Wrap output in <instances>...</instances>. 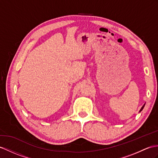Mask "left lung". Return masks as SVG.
<instances>
[{"mask_svg": "<svg viewBox=\"0 0 158 158\" xmlns=\"http://www.w3.org/2000/svg\"><path fill=\"white\" fill-rule=\"evenodd\" d=\"M144 106H145V105H143V106H142V107H141V109H140V111H139V112H141V111L142 110H143V107H144Z\"/></svg>", "mask_w": 158, "mask_h": 158, "instance_id": "1", "label": "left lung"}]
</instances>
